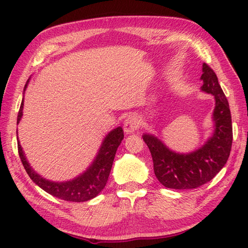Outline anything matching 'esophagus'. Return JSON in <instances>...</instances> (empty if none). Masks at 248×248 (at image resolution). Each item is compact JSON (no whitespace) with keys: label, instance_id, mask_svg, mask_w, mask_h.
I'll list each match as a JSON object with an SVG mask.
<instances>
[{"label":"esophagus","instance_id":"1","mask_svg":"<svg viewBox=\"0 0 248 248\" xmlns=\"http://www.w3.org/2000/svg\"><path fill=\"white\" fill-rule=\"evenodd\" d=\"M140 120L138 117V115L131 114L124 120V130L127 134H131L135 132L138 129H140Z\"/></svg>","mask_w":248,"mask_h":248}]
</instances>
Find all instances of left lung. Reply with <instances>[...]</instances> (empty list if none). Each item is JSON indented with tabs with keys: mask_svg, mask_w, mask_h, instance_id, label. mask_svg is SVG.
Instances as JSON below:
<instances>
[{
	"mask_svg": "<svg viewBox=\"0 0 248 248\" xmlns=\"http://www.w3.org/2000/svg\"><path fill=\"white\" fill-rule=\"evenodd\" d=\"M202 91L215 98L212 138L196 151L183 155L170 150L151 134H144L154 161L155 173L168 188L188 189L202 186L217 176L227 162L232 145V124L228 100L218 84L217 77L208 64L202 65Z\"/></svg>",
	"mask_w": 248,
	"mask_h": 248,
	"instance_id": "8db88e82",
	"label": "left lung"
}]
</instances>
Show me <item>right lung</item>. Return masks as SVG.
Masks as SVG:
<instances>
[{
  "label": "right lung",
  "instance_id": "right-lung-1",
  "mask_svg": "<svg viewBox=\"0 0 248 248\" xmlns=\"http://www.w3.org/2000/svg\"><path fill=\"white\" fill-rule=\"evenodd\" d=\"M26 86L28 85H25L24 91ZM22 110L23 101L21 102L17 124H19L21 117H22ZM124 130L121 127L110 131L107 135V138L104 139L96 159L93 160V164L87 168V170L73 179V180L65 182L49 181L35 172L33 168L30 166L29 162L26 161L24 152L21 148V145L17 138L18 152L21 162L24 166V170L28 172L31 180L39 187L43 188L46 193L51 194L52 196L66 200V202H82L94 198L104 188L105 184L108 182L110 170H112L116 151H117L121 140H124Z\"/></svg>",
  "mask_w": 248,
  "mask_h": 248
}]
</instances>
